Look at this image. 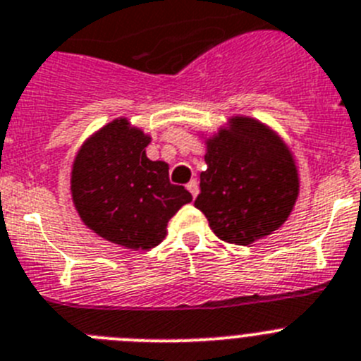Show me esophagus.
<instances>
[{
    "mask_svg": "<svg viewBox=\"0 0 361 361\" xmlns=\"http://www.w3.org/2000/svg\"><path fill=\"white\" fill-rule=\"evenodd\" d=\"M187 190H189V192L192 194V198H196V196H198V192H200L198 181H196V180H190L189 185H187Z\"/></svg>",
    "mask_w": 361,
    "mask_h": 361,
    "instance_id": "1",
    "label": "esophagus"
}]
</instances>
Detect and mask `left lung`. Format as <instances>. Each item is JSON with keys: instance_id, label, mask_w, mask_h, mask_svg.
Wrapping results in <instances>:
<instances>
[{"instance_id": "obj_1", "label": "left lung", "mask_w": 361, "mask_h": 361, "mask_svg": "<svg viewBox=\"0 0 361 361\" xmlns=\"http://www.w3.org/2000/svg\"><path fill=\"white\" fill-rule=\"evenodd\" d=\"M207 171L194 202L219 240L250 245L287 221L300 194L296 159L269 125L249 116L205 137Z\"/></svg>"}]
</instances>
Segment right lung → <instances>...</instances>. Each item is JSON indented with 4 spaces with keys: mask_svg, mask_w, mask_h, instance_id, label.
<instances>
[{
    "mask_svg": "<svg viewBox=\"0 0 361 361\" xmlns=\"http://www.w3.org/2000/svg\"><path fill=\"white\" fill-rule=\"evenodd\" d=\"M150 136L118 118L89 136L72 161L71 194L81 221L103 240L149 250L192 196L169 181V165L147 158Z\"/></svg>",
    "mask_w": 361,
    "mask_h": 361,
    "instance_id": "right-lung-1",
    "label": "right lung"
}]
</instances>
